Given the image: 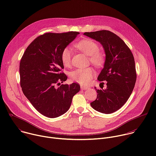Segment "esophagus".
<instances>
[{
  "instance_id": "1",
  "label": "esophagus",
  "mask_w": 156,
  "mask_h": 156,
  "mask_svg": "<svg viewBox=\"0 0 156 156\" xmlns=\"http://www.w3.org/2000/svg\"><path fill=\"white\" fill-rule=\"evenodd\" d=\"M89 87L87 86H81V89L83 90H87Z\"/></svg>"
}]
</instances>
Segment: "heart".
Masks as SVG:
<instances>
[{
	"label": "heart",
	"instance_id": "heart-1",
	"mask_svg": "<svg viewBox=\"0 0 156 156\" xmlns=\"http://www.w3.org/2000/svg\"><path fill=\"white\" fill-rule=\"evenodd\" d=\"M75 47L81 52L89 55L91 63L97 67L102 66L105 60V55L104 52L98 50V44L90 39H83L77 42ZM61 60L62 64L69 67L72 64V53L69 48L63 49L61 53ZM94 70L91 67L76 69L70 73L71 80L81 84H87L90 82L94 75Z\"/></svg>",
	"mask_w": 156,
	"mask_h": 156
}]
</instances>
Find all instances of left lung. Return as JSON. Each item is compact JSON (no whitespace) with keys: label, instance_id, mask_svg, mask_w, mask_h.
Instances as JSON below:
<instances>
[{"label":"left lung","instance_id":"obj_1","mask_svg":"<svg viewBox=\"0 0 156 156\" xmlns=\"http://www.w3.org/2000/svg\"><path fill=\"white\" fill-rule=\"evenodd\" d=\"M84 34L99 41L105 51L104 68L98 76L100 81H106V88L97 90L96 99L90 103L96 110L112 114L120 109L129 98L136 80L133 55L125 42L108 30L86 32Z\"/></svg>","mask_w":156,"mask_h":156}]
</instances>
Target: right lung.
I'll return each instance as SVG.
<instances>
[{
  "label": "right lung",
  "instance_id": "obj_1",
  "mask_svg": "<svg viewBox=\"0 0 156 156\" xmlns=\"http://www.w3.org/2000/svg\"><path fill=\"white\" fill-rule=\"evenodd\" d=\"M80 33H47L37 37L27 48L20 63V86L33 106L43 115L58 117L69 109L80 86L56 85L65 81L61 53Z\"/></svg>",
  "mask_w": 156,
  "mask_h": 156
}]
</instances>
